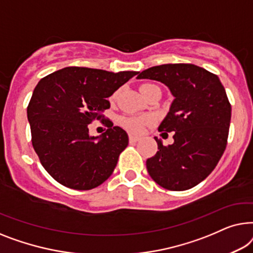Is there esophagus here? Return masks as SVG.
Here are the masks:
<instances>
[{"label":"esophagus","mask_w":253,"mask_h":253,"mask_svg":"<svg viewBox=\"0 0 253 253\" xmlns=\"http://www.w3.org/2000/svg\"><path fill=\"white\" fill-rule=\"evenodd\" d=\"M138 140H140V137L135 136V135H129V142H130V143H135V142H137Z\"/></svg>","instance_id":"obj_1"}]
</instances>
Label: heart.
<instances>
[{
  "label": "heart",
  "instance_id": "1",
  "mask_svg": "<svg viewBox=\"0 0 253 253\" xmlns=\"http://www.w3.org/2000/svg\"><path fill=\"white\" fill-rule=\"evenodd\" d=\"M151 87H154V84H143L140 86L141 94L144 96L148 89H150ZM150 122V118H140V117H123L120 119V124L123 127H125L127 130L131 131V133H140L143 128V125L145 123Z\"/></svg>",
  "mask_w": 253,
  "mask_h": 253
}]
</instances>
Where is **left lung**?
Instances as JSON below:
<instances>
[{"label": "left lung", "instance_id": "1", "mask_svg": "<svg viewBox=\"0 0 253 253\" xmlns=\"http://www.w3.org/2000/svg\"><path fill=\"white\" fill-rule=\"evenodd\" d=\"M137 79L159 81L173 95L158 129L175 131L174 143L147 161L149 175L169 190L182 191L202 182L225 151L232 117L226 90L215 74L194 64H164L138 72Z\"/></svg>", "mask_w": 253, "mask_h": 253}]
</instances>
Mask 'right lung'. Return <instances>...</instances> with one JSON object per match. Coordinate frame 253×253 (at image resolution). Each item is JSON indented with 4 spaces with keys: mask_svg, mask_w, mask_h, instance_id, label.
I'll use <instances>...</instances> for the list:
<instances>
[{
    "mask_svg": "<svg viewBox=\"0 0 253 253\" xmlns=\"http://www.w3.org/2000/svg\"><path fill=\"white\" fill-rule=\"evenodd\" d=\"M137 73L71 66L39 81L27 106L32 144L57 182L89 190L109 179L128 145V135L105 120V133L91 136L88 125L104 120L108 97Z\"/></svg>",
    "mask_w": 253,
    "mask_h": 253,
    "instance_id": "1",
    "label": "right lung"
}]
</instances>
